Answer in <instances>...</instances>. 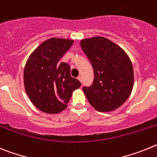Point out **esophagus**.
Wrapping results in <instances>:
<instances>
[{
  "label": "esophagus",
  "instance_id": "esophagus-1",
  "mask_svg": "<svg viewBox=\"0 0 157 157\" xmlns=\"http://www.w3.org/2000/svg\"><path fill=\"white\" fill-rule=\"evenodd\" d=\"M77 79H78V80H80V81L81 82V83H82V81H83V78H82V77H81V76H79V77H78V78H77Z\"/></svg>",
  "mask_w": 157,
  "mask_h": 157
}]
</instances>
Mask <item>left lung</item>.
Returning <instances> with one entry per match:
<instances>
[{"mask_svg":"<svg viewBox=\"0 0 157 157\" xmlns=\"http://www.w3.org/2000/svg\"><path fill=\"white\" fill-rule=\"evenodd\" d=\"M80 46L94 69V81L83 91L91 105L99 112L119 108L134 86L133 66L120 46L103 36L86 38Z\"/></svg>","mask_w":157,"mask_h":157,"instance_id":"left-lung-1","label":"left lung"}]
</instances>
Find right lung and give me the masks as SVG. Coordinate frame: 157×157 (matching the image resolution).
<instances>
[{
    "label": "right lung",
    "mask_w": 157,
    "mask_h": 157,
    "mask_svg": "<svg viewBox=\"0 0 157 157\" xmlns=\"http://www.w3.org/2000/svg\"><path fill=\"white\" fill-rule=\"evenodd\" d=\"M73 40L52 37L40 44L28 58L24 68L25 90L39 110L56 114L67 107L72 94L81 86L70 75L68 63H60Z\"/></svg>",
    "instance_id": "obj_1"
}]
</instances>
